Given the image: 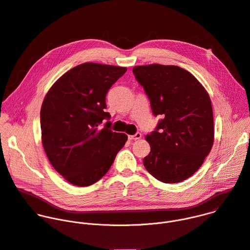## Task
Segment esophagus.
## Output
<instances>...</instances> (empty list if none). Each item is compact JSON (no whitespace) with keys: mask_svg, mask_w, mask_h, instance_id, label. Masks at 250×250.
Instances as JSON below:
<instances>
[{"mask_svg":"<svg viewBox=\"0 0 250 250\" xmlns=\"http://www.w3.org/2000/svg\"><path fill=\"white\" fill-rule=\"evenodd\" d=\"M141 138V133L140 132H136L134 135H128V139L129 140H137Z\"/></svg>","mask_w":250,"mask_h":250,"instance_id":"34e87169","label":"esophagus"}]
</instances>
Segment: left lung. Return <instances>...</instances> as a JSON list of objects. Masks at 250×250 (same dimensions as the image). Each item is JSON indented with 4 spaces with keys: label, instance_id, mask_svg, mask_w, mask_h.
Segmentation results:
<instances>
[{
    "label": "left lung",
    "instance_id": "left-lung-1",
    "mask_svg": "<svg viewBox=\"0 0 250 250\" xmlns=\"http://www.w3.org/2000/svg\"><path fill=\"white\" fill-rule=\"evenodd\" d=\"M133 74L150 100L156 129L146 136L150 146L146 169L157 180L179 183L204 163L213 145L209 96L189 71L174 65L134 66Z\"/></svg>",
    "mask_w": 250,
    "mask_h": 250
}]
</instances>
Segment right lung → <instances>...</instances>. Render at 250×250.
I'll use <instances>...</instances> for the list:
<instances>
[{
	"label": "right lung",
	"mask_w": 250,
	"mask_h": 250,
	"mask_svg": "<svg viewBox=\"0 0 250 250\" xmlns=\"http://www.w3.org/2000/svg\"><path fill=\"white\" fill-rule=\"evenodd\" d=\"M125 67L87 62L70 69L49 89L41 110L42 141L53 168L75 186L93 185L109 171L127 140L111 130L105 96Z\"/></svg>",
	"instance_id": "right-lung-1"
}]
</instances>
